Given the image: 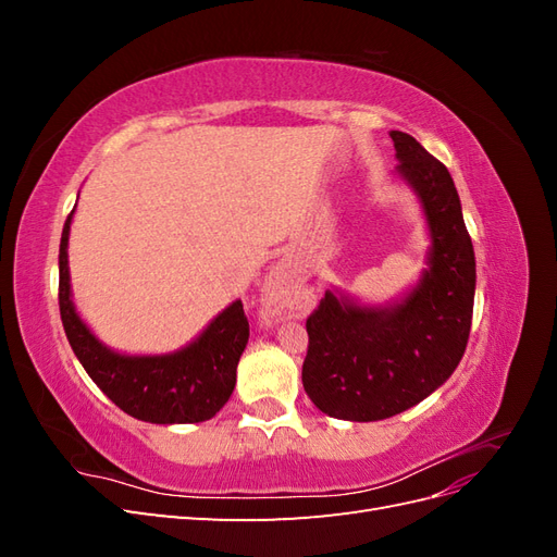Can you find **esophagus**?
<instances>
[{
    "instance_id": "34e87169",
    "label": "esophagus",
    "mask_w": 557,
    "mask_h": 557,
    "mask_svg": "<svg viewBox=\"0 0 557 557\" xmlns=\"http://www.w3.org/2000/svg\"><path fill=\"white\" fill-rule=\"evenodd\" d=\"M264 293H267V299H269V307H272L274 313L285 311V297L290 295L288 274H285L283 269H276V272H272V276H269V281L264 285Z\"/></svg>"
}]
</instances>
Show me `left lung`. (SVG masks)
Listing matches in <instances>:
<instances>
[{"label": "left lung", "instance_id": "obj_1", "mask_svg": "<svg viewBox=\"0 0 557 557\" xmlns=\"http://www.w3.org/2000/svg\"><path fill=\"white\" fill-rule=\"evenodd\" d=\"M397 172L423 205L432 248L416 288L391 307L325 293L307 318L301 383L342 420H383L416 407L460 364L474 313L476 260L446 166L411 134L393 129Z\"/></svg>", "mask_w": 557, "mask_h": 557}]
</instances>
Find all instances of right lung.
Returning a JSON list of instances; mask_svg holds the SVG:
<instances>
[{"label":"right lung","mask_w":557,"mask_h":557,"mask_svg":"<svg viewBox=\"0 0 557 557\" xmlns=\"http://www.w3.org/2000/svg\"><path fill=\"white\" fill-rule=\"evenodd\" d=\"M66 215L60 239V315L72 350L88 376L115 407L132 418L158 425L201 423L225 407L237 364L248 344V318L242 299L218 313L193 344L166 356H121L107 348L78 318L70 290V225Z\"/></svg>","instance_id":"1"}]
</instances>
